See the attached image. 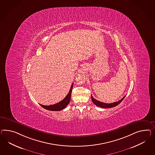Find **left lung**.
Returning a JSON list of instances; mask_svg holds the SVG:
<instances>
[{
    "instance_id": "left-lung-1",
    "label": "left lung",
    "mask_w": 155,
    "mask_h": 155,
    "mask_svg": "<svg viewBox=\"0 0 155 155\" xmlns=\"http://www.w3.org/2000/svg\"><path fill=\"white\" fill-rule=\"evenodd\" d=\"M125 96H124L123 98H122L120 101H116V102H114V103H109L108 104V103H103V102H101V101H97V100L95 99L92 97V95L91 96V100H92V102L94 103V104H95L96 105L99 107L103 108H112V107L117 106V105L119 104L122 101H123V99L125 98Z\"/></svg>"
}]
</instances>
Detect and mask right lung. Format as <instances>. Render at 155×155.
I'll use <instances>...</instances> for the list:
<instances>
[{
    "mask_svg": "<svg viewBox=\"0 0 155 155\" xmlns=\"http://www.w3.org/2000/svg\"><path fill=\"white\" fill-rule=\"evenodd\" d=\"M73 86V84H71V87L69 90V92H68V94H67V96H65V97L61 101L55 104L51 105H43L40 104L41 106L45 109L48 110H51V111H59L64 109L71 101V97Z\"/></svg>",
    "mask_w": 155,
    "mask_h": 155,
    "instance_id": "obj_1",
    "label": "right lung"
}]
</instances>
